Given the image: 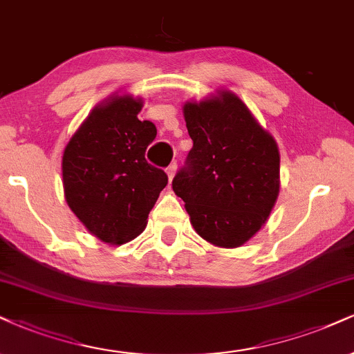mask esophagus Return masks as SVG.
<instances>
[{
	"instance_id": "obj_1",
	"label": "esophagus",
	"mask_w": 354,
	"mask_h": 354,
	"mask_svg": "<svg viewBox=\"0 0 354 354\" xmlns=\"http://www.w3.org/2000/svg\"><path fill=\"white\" fill-rule=\"evenodd\" d=\"M176 170H177V164H176V162L170 164L169 167H167V177H169V182H172L174 176H176Z\"/></svg>"
}]
</instances>
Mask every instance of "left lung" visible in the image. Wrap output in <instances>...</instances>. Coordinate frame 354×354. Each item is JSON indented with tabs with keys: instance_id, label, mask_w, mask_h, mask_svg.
<instances>
[{
	"instance_id": "left-lung-1",
	"label": "left lung",
	"mask_w": 354,
	"mask_h": 354,
	"mask_svg": "<svg viewBox=\"0 0 354 354\" xmlns=\"http://www.w3.org/2000/svg\"><path fill=\"white\" fill-rule=\"evenodd\" d=\"M194 141L172 189L205 241L238 248L254 236L279 195L277 144L231 91L184 104Z\"/></svg>"
}]
</instances>
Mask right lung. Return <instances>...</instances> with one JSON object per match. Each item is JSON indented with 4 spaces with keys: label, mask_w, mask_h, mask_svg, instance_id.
<instances>
[{
    "label": "right lung",
    "mask_w": 354,
    "mask_h": 354,
    "mask_svg": "<svg viewBox=\"0 0 354 354\" xmlns=\"http://www.w3.org/2000/svg\"><path fill=\"white\" fill-rule=\"evenodd\" d=\"M141 98L115 95L95 106L65 146L64 195L91 234L123 244L141 234L167 185V174L147 164L157 129L138 120Z\"/></svg>",
    "instance_id": "1"
}]
</instances>
